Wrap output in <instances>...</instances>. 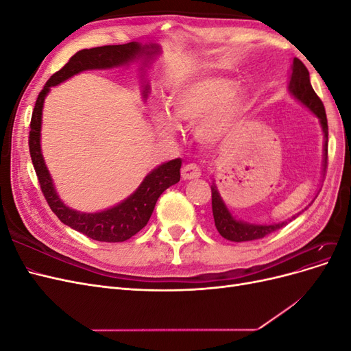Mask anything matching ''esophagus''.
I'll list each match as a JSON object with an SVG mask.
<instances>
[{"instance_id":"34e87169","label":"esophagus","mask_w":351,"mask_h":351,"mask_svg":"<svg viewBox=\"0 0 351 351\" xmlns=\"http://www.w3.org/2000/svg\"><path fill=\"white\" fill-rule=\"evenodd\" d=\"M202 176V169L196 164H187L182 169V177L184 180H196Z\"/></svg>"}]
</instances>
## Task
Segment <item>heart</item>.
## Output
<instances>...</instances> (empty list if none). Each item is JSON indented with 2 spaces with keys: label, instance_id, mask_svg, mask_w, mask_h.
Instances as JSON below:
<instances>
[{
  "label": "heart",
  "instance_id": "b5f03b06",
  "mask_svg": "<svg viewBox=\"0 0 351 351\" xmlns=\"http://www.w3.org/2000/svg\"><path fill=\"white\" fill-rule=\"evenodd\" d=\"M247 97L243 89L231 88V82L206 76L183 84L168 98L173 119L186 125H196V137L204 143H215L224 136L240 112ZM167 112L158 111L154 124L164 136H174L176 124Z\"/></svg>",
  "mask_w": 351,
  "mask_h": 351
}]
</instances>
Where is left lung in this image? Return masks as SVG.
Returning <instances> with one entry per match:
<instances>
[{
    "mask_svg": "<svg viewBox=\"0 0 351 351\" xmlns=\"http://www.w3.org/2000/svg\"><path fill=\"white\" fill-rule=\"evenodd\" d=\"M287 90H289V93L297 102H300L303 107H306L316 117L317 120H319V124L322 127V133H324V149H322V178H324L325 171H326V159H328L326 114H325L322 101L317 98V95L315 93V90L312 88L309 71H307L306 66L299 58L293 60L290 76H289V86H287ZM210 192H212V214H214L215 227L222 237L230 240V241H236V243L262 239L267 234H269V232H274V231L282 228L284 226L289 224L290 221L299 217L304 209H307V208H304L302 212H299V214H295L291 218L281 221V222H274V224H253V222L243 221V219H239L232 215V212L228 209L224 199L221 197V193L215 184L214 178H212Z\"/></svg>",
    "mask_w": 351,
    "mask_h": 351,
    "instance_id": "8db88e82",
    "label": "left lung"
}]
</instances>
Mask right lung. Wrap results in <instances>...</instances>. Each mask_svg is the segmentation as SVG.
I'll return each instance as SVG.
<instances>
[{
    "label": "right lung",
    "mask_w": 351,
    "mask_h": 351,
    "mask_svg": "<svg viewBox=\"0 0 351 351\" xmlns=\"http://www.w3.org/2000/svg\"><path fill=\"white\" fill-rule=\"evenodd\" d=\"M162 54L161 45L158 44H139L129 42L124 45H107L90 49H82L74 54L67 64L56 74H52L44 89L40 90L35 104L30 121L29 151L32 162L49 208L58 217L62 224L76 230L82 234L98 241H125L136 232H139L149 221L155 209L156 200L165 190L180 182V168L182 159L176 158L154 168L134 192L121 200L120 204L97 212H82L67 206L57 193L52 182L49 169L45 164L40 147V129L44 102L51 88L69 80L76 74L88 70H112L130 66L134 61H141L145 67H149L158 56ZM147 73H142V98L146 101L151 92V84L147 82Z\"/></svg>",
    "instance_id": "add662e5"
}]
</instances>
